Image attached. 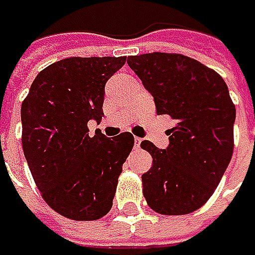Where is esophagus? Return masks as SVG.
<instances>
[{
  "mask_svg": "<svg viewBox=\"0 0 255 255\" xmlns=\"http://www.w3.org/2000/svg\"><path fill=\"white\" fill-rule=\"evenodd\" d=\"M140 143H142V139H140V137H134V146H136V148H139V146H140Z\"/></svg>",
  "mask_w": 255,
  "mask_h": 255,
  "instance_id": "esophagus-1",
  "label": "esophagus"
}]
</instances>
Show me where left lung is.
<instances>
[{
    "label": "left lung",
    "instance_id": "1",
    "mask_svg": "<svg viewBox=\"0 0 255 255\" xmlns=\"http://www.w3.org/2000/svg\"><path fill=\"white\" fill-rule=\"evenodd\" d=\"M127 63L154 97L157 113L177 122L166 149L140 143L152 155L143 196L160 215L192 213L213 195L233 155L236 107L228 87L218 72L181 54H140Z\"/></svg>",
    "mask_w": 255,
    "mask_h": 255
}]
</instances>
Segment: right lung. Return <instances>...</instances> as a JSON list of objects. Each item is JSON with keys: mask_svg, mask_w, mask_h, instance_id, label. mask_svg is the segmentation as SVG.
<instances>
[{"mask_svg": "<svg viewBox=\"0 0 255 255\" xmlns=\"http://www.w3.org/2000/svg\"><path fill=\"white\" fill-rule=\"evenodd\" d=\"M127 57H69L34 78L21 107L22 149L45 203L74 221L107 215L134 137L90 134L104 116V87Z\"/></svg>", "mask_w": 255, "mask_h": 255, "instance_id": "add662e5", "label": "right lung"}]
</instances>
